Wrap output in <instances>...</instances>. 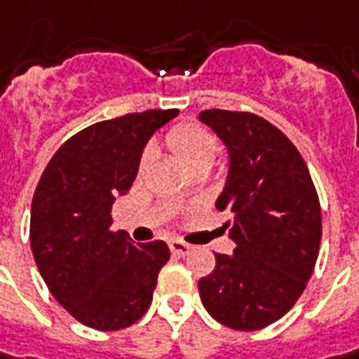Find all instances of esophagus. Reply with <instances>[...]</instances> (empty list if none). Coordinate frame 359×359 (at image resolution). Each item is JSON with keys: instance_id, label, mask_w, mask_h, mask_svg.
I'll return each mask as SVG.
<instances>
[{"instance_id": "1", "label": "esophagus", "mask_w": 359, "mask_h": 359, "mask_svg": "<svg viewBox=\"0 0 359 359\" xmlns=\"http://www.w3.org/2000/svg\"><path fill=\"white\" fill-rule=\"evenodd\" d=\"M168 246H170V252L177 254V256H187V254L192 250V244L182 241H170L168 242Z\"/></svg>"}]
</instances>
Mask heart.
Instances as JSON below:
<instances>
[{
    "label": "heart",
    "mask_w": 359,
    "mask_h": 359,
    "mask_svg": "<svg viewBox=\"0 0 359 359\" xmlns=\"http://www.w3.org/2000/svg\"><path fill=\"white\" fill-rule=\"evenodd\" d=\"M168 149L177 155L184 167L194 170H206L218 156L217 135L198 123H177L167 133ZM153 161V149L147 147L139 161V170L144 172Z\"/></svg>",
    "instance_id": "b5f03b06"
}]
</instances>
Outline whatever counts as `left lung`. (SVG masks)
<instances>
[{
  "mask_svg": "<svg viewBox=\"0 0 359 359\" xmlns=\"http://www.w3.org/2000/svg\"><path fill=\"white\" fill-rule=\"evenodd\" d=\"M198 117L226 142L230 175L217 208L234 254H217L215 270L198 280L208 314L254 332L274 324L306 290L322 241L320 198L294 142L248 111L206 109Z\"/></svg>",
  "mask_w": 359,
  "mask_h": 359,
  "instance_id": "left-lung-1",
  "label": "left lung"
}]
</instances>
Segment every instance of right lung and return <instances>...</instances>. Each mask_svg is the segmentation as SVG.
Instances as JSON below:
<instances>
[{
    "mask_svg": "<svg viewBox=\"0 0 359 359\" xmlns=\"http://www.w3.org/2000/svg\"><path fill=\"white\" fill-rule=\"evenodd\" d=\"M177 109L107 118L75 133L33 192L29 241L49 292L85 326L115 332L141 320L170 250L111 230L115 196L130 191L144 142Z\"/></svg>",
    "mask_w": 359,
    "mask_h": 359,
    "instance_id": "1",
    "label": "right lung"
}]
</instances>
